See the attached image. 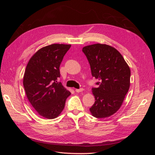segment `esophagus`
<instances>
[{"label": "esophagus", "instance_id": "34e87169", "mask_svg": "<svg viewBox=\"0 0 155 155\" xmlns=\"http://www.w3.org/2000/svg\"><path fill=\"white\" fill-rule=\"evenodd\" d=\"M75 91H76V92H83V88H79V89H76V90H75Z\"/></svg>", "mask_w": 155, "mask_h": 155}]
</instances>
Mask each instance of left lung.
Masks as SVG:
<instances>
[{
    "label": "left lung",
    "mask_w": 155,
    "mask_h": 155,
    "mask_svg": "<svg viewBox=\"0 0 155 155\" xmlns=\"http://www.w3.org/2000/svg\"><path fill=\"white\" fill-rule=\"evenodd\" d=\"M82 51L91 65L93 77L99 79L98 88H92L95 102L91 114L104 118L115 114L122 105L130 87V70L123 56L106 44L86 46Z\"/></svg>",
    "instance_id": "8db88e82"
}]
</instances>
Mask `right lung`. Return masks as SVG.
<instances>
[{"instance_id": "add662e5", "label": "right lung", "mask_w": 155, "mask_h": 155, "mask_svg": "<svg viewBox=\"0 0 155 155\" xmlns=\"http://www.w3.org/2000/svg\"><path fill=\"white\" fill-rule=\"evenodd\" d=\"M71 45L52 44L41 48L31 56L23 77L28 100L40 116L47 119L58 117L71 94L62 84L59 67Z\"/></svg>"}]
</instances>
